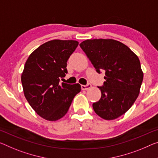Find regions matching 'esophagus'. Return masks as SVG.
Segmentation results:
<instances>
[{
  "instance_id": "1",
  "label": "esophagus",
  "mask_w": 158,
  "mask_h": 158,
  "mask_svg": "<svg viewBox=\"0 0 158 158\" xmlns=\"http://www.w3.org/2000/svg\"><path fill=\"white\" fill-rule=\"evenodd\" d=\"M91 86L92 85L90 84H87V85H81V89H82V90H87V89L90 88Z\"/></svg>"
}]
</instances>
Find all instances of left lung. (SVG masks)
<instances>
[{"mask_svg": "<svg viewBox=\"0 0 158 158\" xmlns=\"http://www.w3.org/2000/svg\"><path fill=\"white\" fill-rule=\"evenodd\" d=\"M99 73L105 71L100 99L94 111L105 120H113L131 107L140 93L143 73L139 59L127 46L111 39L87 40L80 44Z\"/></svg>", "mask_w": 158, "mask_h": 158, "instance_id": "1", "label": "left lung"}]
</instances>
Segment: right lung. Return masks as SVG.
Masks as SVG:
<instances>
[{
  "label": "right lung",
  "instance_id": "add662e5",
  "mask_svg": "<svg viewBox=\"0 0 158 158\" xmlns=\"http://www.w3.org/2000/svg\"><path fill=\"white\" fill-rule=\"evenodd\" d=\"M77 46L75 40L48 41L34 51L25 63L21 76L24 94L31 108L46 120L64 116L81 90L78 83H60L68 73L67 60Z\"/></svg>",
  "mask_w": 158,
  "mask_h": 158
}]
</instances>
